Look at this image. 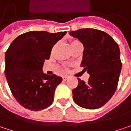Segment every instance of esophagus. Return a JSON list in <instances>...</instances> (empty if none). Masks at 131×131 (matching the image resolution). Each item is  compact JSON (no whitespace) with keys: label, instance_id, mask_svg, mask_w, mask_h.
Instances as JSON below:
<instances>
[{"label":"esophagus","instance_id":"obj_1","mask_svg":"<svg viewBox=\"0 0 131 131\" xmlns=\"http://www.w3.org/2000/svg\"><path fill=\"white\" fill-rule=\"evenodd\" d=\"M62 79H63V81H66V80H67L68 79V76H63L62 77Z\"/></svg>","mask_w":131,"mask_h":131}]
</instances>
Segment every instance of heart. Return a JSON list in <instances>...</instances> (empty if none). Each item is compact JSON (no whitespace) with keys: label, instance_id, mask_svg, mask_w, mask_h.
<instances>
[{"label":"heart","instance_id":"b5f03b06","mask_svg":"<svg viewBox=\"0 0 131 131\" xmlns=\"http://www.w3.org/2000/svg\"><path fill=\"white\" fill-rule=\"evenodd\" d=\"M81 42L79 41H78V40H73L72 41H70V49L74 47V46H75V45H77V44H80Z\"/></svg>","mask_w":131,"mask_h":131}]
</instances>
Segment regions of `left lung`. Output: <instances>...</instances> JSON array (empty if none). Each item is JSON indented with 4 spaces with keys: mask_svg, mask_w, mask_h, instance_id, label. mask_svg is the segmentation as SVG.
<instances>
[{
    "mask_svg": "<svg viewBox=\"0 0 131 131\" xmlns=\"http://www.w3.org/2000/svg\"><path fill=\"white\" fill-rule=\"evenodd\" d=\"M70 35L84 46L81 67L90 74L88 82L78 78L73 90L74 102L86 109H97L106 104L117 88L122 69L119 47L107 33L96 29H80Z\"/></svg>",
    "mask_w": 131,
    "mask_h": 131,
    "instance_id": "1",
    "label": "left lung"
}]
</instances>
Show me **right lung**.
Masks as SVG:
<instances>
[{"mask_svg":"<svg viewBox=\"0 0 131 131\" xmlns=\"http://www.w3.org/2000/svg\"><path fill=\"white\" fill-rule=\"evenodd\" d=\"M67 32L30 31L17 37L5 54V75L12 95L21 106L38 111L52 103L62 78L42 71L43 62Z\"/></svg>","mask_w":131,"mask_h":131,"instance_id":"right-lung-1","label":"right lung"}]
</instances>
